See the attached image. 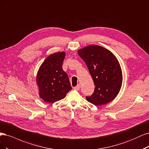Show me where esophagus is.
<instances>
[{"label": "esophagus", "mask_w": 149, "mask_h": 149, "mask_svg": "<svg viewBox=\"0 0 149 149\" xmlns=\"http://www.w3.org/2000/svg\"><path fill=\"white\" fill-rule=\"evenodd\" d=\"M80 85H77L76 86V87H74V89L75 90H79L80 89Z\"/></svg>", "instance_id": "34e87169"}]
</instances>
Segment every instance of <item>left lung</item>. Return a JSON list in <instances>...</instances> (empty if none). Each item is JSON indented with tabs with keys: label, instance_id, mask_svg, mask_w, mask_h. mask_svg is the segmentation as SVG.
<instances>
[{
	"label": "left lung",
	"instance_id": "8db88e82",
	"mask_svg": "<svg viewBox=\"0 0 149 149\" xmlns=\"http://www.w3.org/2000/svg\"><path fill=\"white\" fill-rule=\"evenodd\" d=\"M78 54L85 62L95 85L92 95L86 99L96 106L111 102L123 82L122 70L116 56L98 45L86 46L78 51Z\"/></svg>",
	"mask_w": 149,
	"mask_h": 149
}]
</instances>
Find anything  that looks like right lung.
<instances>
[{"mask_svg": "<svg viewBox=\"0 0 149 149\" xmlns=\"http://www.w3.org/2000/svg\"><path fill=\"white\" fill-rule=\"evenodd\" d=\"M65 52L49 56L38 71L36 84L41 98L47 103H54L65 97L72 89L68 74L62 68Z\"/></svg>", "mask_w": 149, "mask_h": 149, "instance_id": "1", "label": "right lung"}]
</instances>
